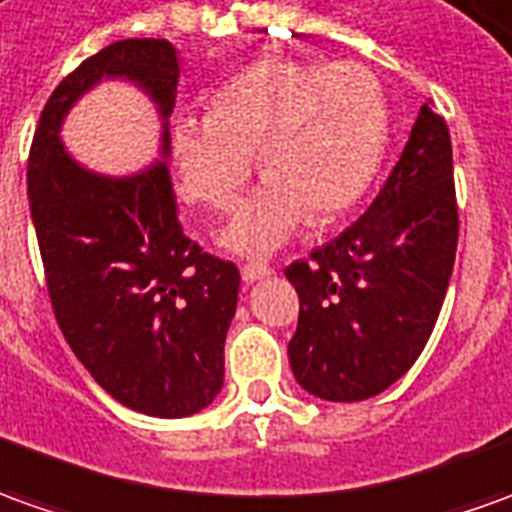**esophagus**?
I'll use <instances>...</instances> for the list:
<instances>
[{"label":"esophagus","instance_id":"obj_1","mask_svg":"<svg viewBox=\"0 0 512 512\" xmlns=\"http://www.w3.org/2000/svg\"><path fill=\"white\" fill-rule=\"evenodd\" d=\"M273 273V267L264 262H248L242 264V281H248V284H253V281H259V278L270 276Z\"/></svg>","mask_w":512,"mask_h":512}]
</instances>
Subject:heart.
I'll return each instance as SVG.
<instances>
[{
	"label": "heart",
	"mask_w": 512,
	"mask_h": 512,
	"mask_svg": "<svg viewBox=\"0 0 512 512\" xmlns=\"http://www.w3.org/2000/svg\"><path fill=\"white\" fill-rule=\"evenodd\" d=\"M390 116L379 80L359 63L262 61L214 91L209 116L172 125L181 195L225 211L253 172L267 181L236 209L220 242L239 256L281 248L306 217L329 220L368 192Z\"/></svg>",
	"instance_id": "heart-1"
}]
</instances>
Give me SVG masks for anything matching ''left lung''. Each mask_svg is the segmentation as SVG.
<instances>
[{
	"instance_id": "1",
	"label": "left lung",
	"mask_w": 512,
	"mask_h": 512,
	"mask_svg": "<svg viewBox=\"0 0 512 512\" xmlns=\"http://www.w3.org/2000/svg\"><path fill=\"white\" fill-rule=\"evenodd\" d=\"M457 236L449 128L424 105L368 211L284 270L301 298L287 351L303 390L362 401L398 382L438 323Z\"/></svg>"
}]
</instances>
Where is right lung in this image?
Wrapping results in <instances>:
<instances>
[{
    "instance_id": "add662e5",
    "label": "right lung",
    "mask_w": 512,
    "mask_h": 512,
    "mask_svg": "<svg viewBox=\"0 0 512 512\" xmlns=\"http://www.w3.org/2000/svg\"><path fill=\"white\" fill-rule=\"evenodd\" d=\"M178 74L164 38L100 49L52 91L27 161L30 214L63 337L105 393L155 418L195 415L220 393L239 270L183 234L167 161L130 178L97 175L63 150L58 130L102 77L139 83L167 119ZM161 142L167 155V122Z\"/></svg>"
}]
</instances>
